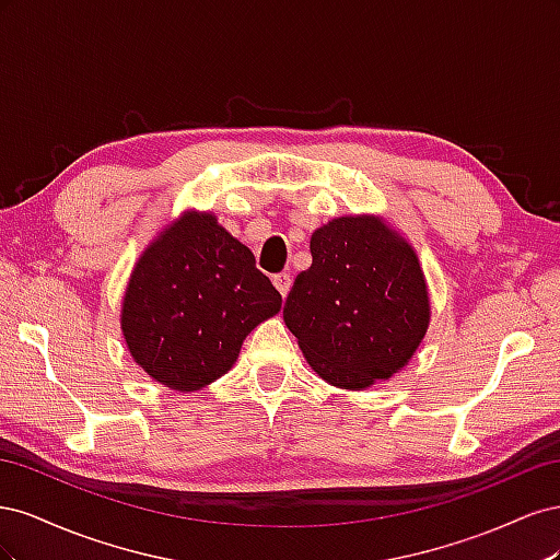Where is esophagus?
Wrapping results in <instances>:
<instances>
[{
  "mask_svg": "<svg viewBox=\"0 0 560 560\" xmlns=\"http://www.w3.org/2000/svg\"><path fill=\"white\" fill-rule=\"evenodd\" d=\"M273 284L282 296H287L292 290V276L290 273H278V276H273Z\"/></svg>",
  "mask_w": 560,
  "mask_h": 560,
  "instance_id": "34e87169",
  "label": "esophagus"
}]
</instances>
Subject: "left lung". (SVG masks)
Listing matches in <instances>:
<instances>
[{"mask_svg": "<svg viewBox=\"0 0 560 560\" xmlns=\"http://www.w3.org/2000/svg\"><path fill=\"white\" fill-rule=\"evenodd\" d=\"M311 254L282 311L308 364L346 389L397 374L430 322L416 252L376 217H338L313 233Z\"/></svg>", "mask_w": 560, "mask_h": 560, "instance_id": "8db88e82", "label": "left lung"}]
</instances>
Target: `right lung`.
<instances>
[{
	"instance_id": "obj_1",
	"label": "right lung",
	"mask_w": 560,
	"mask_h": 560,
	"mask_svg": "<svg viewBox=\"0 0 560 560\" xmlns=\"http://www.w3.org/2000/svg\"><path fill=\"white\" fill-rule=\"evenodd\" d=\"M282 296L212 214H186L135 266L121 327L151 378L191 393L224 376Z\"/></svg>"
}]
</instances>
